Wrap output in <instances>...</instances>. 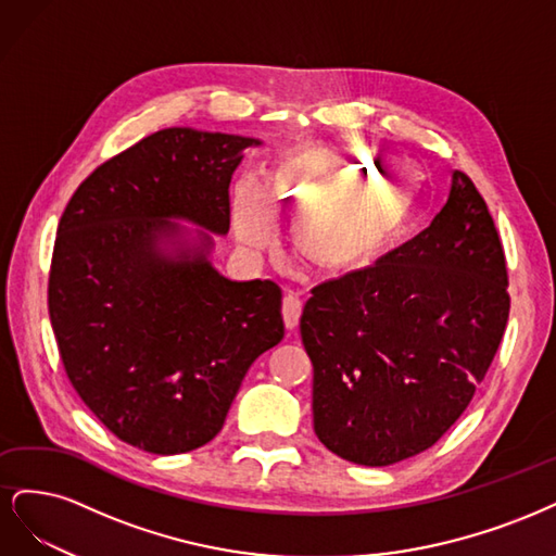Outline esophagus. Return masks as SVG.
Returning <instances> with one entry per match:
<instances>
[{
  "mask_svg": "<svg viewBox=\"0 0 556 556\" xmlns=\"http://www.w3.org/2000/svg\"><path fill=\"white\" fill-rule=\"evenodd\" d=\"M281 314H283V324L289 330H293L300 320L302 314V300L295 293H289L281 302Z\"/></svg>",
  "mask_w": 556,
  "mask_h": 556,
  "instance_id": "obj_1",
  "label": "esophagus"
}]
</instances>
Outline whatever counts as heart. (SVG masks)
I'll return each mask as SVG.
<instances>
[{
	"label": "heart",
	"instance_id": "heart-1",
	"mask_svg": "<svg viewBox=\"0 0 556 556\" xmlns=\"http://www.w3.org/2000/svg\"><path fill=\"white\" fill-rule=\"evenodd\" d=\"M263 195L273 210L293 217L298 252L326 270H346L395 236L414 189L404 177L388 175L369 152L312 150L283 164L263 185ZM232 224L238 240L254 252L277 242L275 217L249 191L236 195Z\"/></svg>",
	"mask_w": 556,
	"mask_h": 556
}]
</instances>
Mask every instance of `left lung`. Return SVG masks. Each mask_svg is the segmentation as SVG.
<instances>
[{
  "label": "left lung",
  "mask_w": 556,
  "mask_h": 556,
  "mask_svg": "<svg viewBox=\"0 0 556 556\" xmlns=\"http://www.w3.org/2000/svg\"><path fill=\"white\" fill-rule=\"evenodd\" d=\"M504 247L467 175L416 238L316 286L300 318L314 432L363 467L432 447L469 406L504 337Z\"/></svg>",
  "instance_id": "obj_1"
}]
</instances>
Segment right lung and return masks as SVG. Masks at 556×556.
I'll list each match as a JSON object with an SVG mask.
<instances>
[{
	"label": "right lung",
	"mask_w": 556,
	"mask_h": 556,
	"mask_svg": "<svg viewBox=\"0 0 556 556\" xmlns=\"http://www.w3.org/2000/svg\"><path fill=\"white\" fill-rule=\"evenodd\" d=\"M256 146L161 129L101 164L60 219L48 312L66 376L146 453L217 437L247 369L283 339L279 286L232 281L210 261L214 236L230 228V177Z\"/></svg>",
	"instance_id": "obj_1"
}]
</instances>
